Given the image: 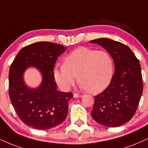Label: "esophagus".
I'll return each instance as SVG.
<instances>
[{
  "mask_svg": "<svg viewBox=\"0 0 148 148\" xmlns=\"http://www.w3.org/2000/svg\"><path fill=\"white\" fill-rule=\"evenodd\" d=\"M81 97H82V95H81V94H79L77 93H74V97H75V98H80Z\"/></svg>",
  "mask_w": 148,
  "mask_h": 148,
  "instance_id": "obj_1",
  "label": "esophagus"
}]
</instances>
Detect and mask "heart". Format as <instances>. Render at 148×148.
<instances>
[{"label":"heart","instance_id":"1","mask_svg":"<svg viewBox=\"0 0 148 148\" xmlns=\"http://www.w3.org/2000/svg\"><path fill=\"white\" fill-rule=\"evenodd\" d=\"M54 74L63 90H69L75 84L78 76L82 89L97 94L106 90L111 83L114 63L106 51L81 47L65 58L64 64L57 65Z\"/></svg>","mask_w":148,"mask_h":148}]
</instances>
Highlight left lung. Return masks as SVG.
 Returning a JSON list of instances; mask_svg holds the SVG:
<instances>
[{"label": "left lung", "mask_w": 148, "mask_h": 148, "mask_svg": "<svg viewBox=\"0 0 148 148\" xmlns=\"http://www.w3.org/2000/svg\"><path fill=\"white\" fill-rule=\"evenodd\" d=\"M90 42L105 48L112 57L115 66L109 86L94 97L91 115L101 125L118 127L132 118L143 93L140 63L130 48L121 42L104 38Z\"/></svg>", "instance_id": "1"}]
</instances>
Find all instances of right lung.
Listing matches in <instances>:
<instances>
[{
	"label": "right lung",
	"mask_w": 148,
	"mask_h": 148,
	"mask_svg": "<svg viewBox=\"0 0 148 148\" xmlns=\"http://www.w3.org/2000/svg\"><path fill=\"white\" fill-rule=\"evenodd\" d=\"M65 51L60 44L34 42L22 48L10 65V101L19 119L29 127L49 130L66 119L73 94L57 91L54 74L57 58ZM30 66L40 69L43 76L42 85L36 89L29 88L23 81V73Z\"/></svg>",
	"instance_id": "add662e5"
}]
</instances>
